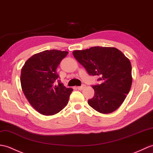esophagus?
<instances>
[{
    "label": "esophagus",
    "instance_id": "1",
    "mask_svg": "<svg viewBox=\"0 0 153 153\" xmlns=\"http://www.w3.org/2000/svg\"><path fill=\"white\" fill-rule=\"evenodd\" d=\"M85 88V85H82V86H80V87H77V88L78 90H82L83 88Z\"/></svg>",
    "mask_w": 153,
    "mask_h": 153
}]
</instances>
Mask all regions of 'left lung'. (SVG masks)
Wrapping results in <instances>:
<instances>
[{"label":"left lung","mask_w":153,"mask_h":153,"mask_svg":"<svg viewBox=\"0 0 153 153\" xmlns=\"http://www.w3.org/2000/svg\"><path fill=\"white\" fill-rule=\"evenodd\" d=\"M73 55L91 76H98L102 83L93 85L94 96L88 100L91 108L107 114L125 101L132 83L130 60L118 49L92 47L73 51Z\"/></svg>","instance_id":"left-lung-1"}]
</instances>
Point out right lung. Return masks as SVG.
Returning a JSON list of instances; mask_svg holds the SVG:
<instances>
[{"instance_id":"add662e5","label":"right lung","mask_w":153,"mask_h":153,"mask_svg":"<svg viewBox=\"0 0 153 153\" xmlns=\"http://www.w3.org/2000/svg\"><path fill=\"white\" fill-rule=\"evenodd\" d=\"M68 52L56 49L34 54L25 63L21 72V88L30 104L44 115L56 114L68 103L73 89L58 80L56 68Z\"/></svg>"}]
</instances>
